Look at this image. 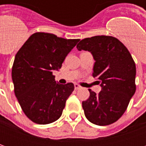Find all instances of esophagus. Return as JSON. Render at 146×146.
<instances>
[{
  "instance_id": "34e87169",
  "label": "esophagus",
  "mask_w": 146,
  "mask_h": 146,
  "mask_svg": "<svg viewBox=\"0 0 146 146\" xmlns=\"http://www.w3.org/2000/svg\"><path fill=\"white\" fill-rule=\"evenodd\" d=\"M74 88L76 90H78V89L81 88V87L79 85V84H74Z\"/></svg>"
}]
</instances>
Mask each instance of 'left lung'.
I'll list each match as a JSON object with an SVG mask.
<instances>
[{
    "label": "left lung",
    "mask_w": 146,
    "mask_h": 146,
    "mask_svg": "<svg viewBox=\"0 0 146 146\" xmlns=\"http://www.w3.org/2000/svg\"><path fill=\"white\" fill-rule=\"evenodd\" d=\"M76 48L92 54L95 61L92 76L100 80L102 87L98 95L89 89L88 99L82 102L86 118L99 126L116 122L136 91V67L131 54L123 43L111 36L83 39Z\"/></svg>",
    "instance_id": "1"
}]
</instances>
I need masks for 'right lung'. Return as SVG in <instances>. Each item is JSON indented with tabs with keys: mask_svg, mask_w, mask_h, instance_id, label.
Listing matches in <instances>:
<instances>
[{
	"mask_svg": "<svg viewBox=\"0 0 146 146\" xmlns=\"http://www.w3.org/2000/svg\"><path fill=\"white\" fill-rule=\"evenodd\" d=\"M79 40L38 32L32 34L15 54L11 70L15 95L33 122L48 124L62 116L74 85L58 84L52 73L61 69Z\"/></svg>",
	"mask_w": 146,
	"mask_h": 146,
	"instance_id": "right-lung-1",
	"label": "right lung"
}]
</instances>
